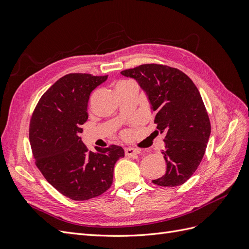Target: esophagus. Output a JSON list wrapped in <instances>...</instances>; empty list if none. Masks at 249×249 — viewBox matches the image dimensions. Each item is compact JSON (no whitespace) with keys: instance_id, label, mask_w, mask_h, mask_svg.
Instances as JSON below:
<instances>
[{"instance_id":"esophagus-1","label":"esophagus","mask_w":249,"mask_h":249,"mask_svg":"<svg viewBox=\"0 0 249 249\" xmlns=\"http://www.w3.org/2000/svg\"><path fill=\"white\" fill-rule=\"evenodd\" d=\"M124 154H125V156L133 157V156L138 155L139 150L136 149V148H134V147H125L124 148Z\"/></svg>"}]
</instances>
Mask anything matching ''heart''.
<instances>
[{"label":"heart","instance_id":"1","mask_svg":"<svg viewBox=\"0 0 249 249\" xmlns=\"http://www.w3.org/2000/svg\"><path fill=\"white\" fill-rule=\"evenodd\" d=\"M120 83H122V82H120Z\"/></svg>","mask_w":249,"mask_h":249}]
</instances>
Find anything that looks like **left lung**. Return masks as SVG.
I'll return each instance as SVG.
<instances>
[{
    "mask_svg": "<svg viewBox=\"0 0 249 249\" xmlns=\"http://www.w3.org/2000/svg\"><path fill=\"white\" fill-rule=\"evenodd\" d=\"M136 80L155 113L158 133L165 134L166 172L153 183L183 185L199 166L211 134V124L197 87L186 73L163 64H142L122 72Z\"/></svg>",
    "mask_w": 249,
    "mask_h": 249,
    "instance_id": "1",
    "label": "left lung"
}]
</instances>
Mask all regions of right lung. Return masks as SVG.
<instances>
[{"label":"right lung","instance_id":"obj_1","mask_svg":"<svg viewBox=\"0 0 249 249\" xmlns=\"http://www.w3.org/2000/svg\"><path fill=\"white\" fill-rule=\"evenodd\" d=\"M107 78L65 74L42 94L30 119L29 139L37 168L57 191L72 200L106 192L116 161L124 157V148L114 144L91 152L80 137L88 118L90 93Z\"/></svg>","mask_w":249,"mask_h":249}]
</instances>
